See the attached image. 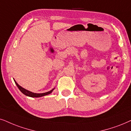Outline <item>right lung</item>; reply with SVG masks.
Segmentation results:
<instances>
[{
    "instance_id": "1",
    "label": "right lung",
    "mask_w": 131,
    "mask_h": 131,
    "mask_svg": "<svg viewBox=\"0 0 131 131\" xmlns=\"http://www.w3.org/2000/svg\"><path fill=\"white\" fill-rule=\"evenodd\" d=\"M15 84L17 85V86L18 87V88L19 89V90H20L21 92H22L24 94V95H25L26 96H29V97H41V96H45V95H49L52 92H53V90L54 89V88L53 89H52L51 90H50L49 92H45V93H33L32 92H30L29 91V90L25 89L23 88L21 86H20V85L18 84V83H17L16 81H15Z\"/></svg>"
}]
</instances>
